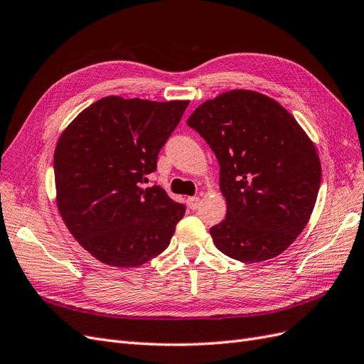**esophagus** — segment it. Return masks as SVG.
Returning a JSON list of instances; mask_svg holds the SVG:
<instances>
[{
  "label": "esophagus",
  "mask_w": 364,
  "mask_h": 364,
  "mask_svg": "<svg viewBox=\"0 0 364 364\" xmlns=\"http://www.w3.org/2000/svg\"><path fill=\"white\" fill-rule=\"evenodd\" d=\"M186 205L190 206V209H197L200 206V197H188V199H186Z\"/></svg>",
  "instance_id": "esophagus-1"
}]
</instances>
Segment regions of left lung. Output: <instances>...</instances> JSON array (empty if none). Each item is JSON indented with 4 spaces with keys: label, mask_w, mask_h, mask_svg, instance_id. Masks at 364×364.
<instances>
[{
    "label": "left lung",
    "mask_w": 364,
    "mask_h": 364,
    "mask_svg": "<svg viewBox=\"0 0 364 364\" xmlns=\"http://www.w3.org/2000/svg\"><path fill=\"white\" fill-rule=\"evenodd\" d=\"M186 124L215 153L228 211L209 229L214 245L241 262L278 257L313 213L322 167L313 141L273 98L247 90L202 103Z\"/></svg>",
    "instance_id": "8db88e82"
}]
</instances>
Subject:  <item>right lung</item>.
<instances>
[{
    "instance_id": "add662e5",
    "label": "right lung",
    "mask_w": 364,
    "mask_h": 364,
    "mask_svg": "<svg viewBox=\"0 0 364 364\" xmlns=\"http://www.w3.org/2000/svg\"><path fill=\"white\" fill-rule=\"evenodd\" d=\"M188 103L105 97L62 132L54 150L59 213L107 266L138 267L170 245L185 206L144 183Z\"/></svg>"
}]
</instances>
